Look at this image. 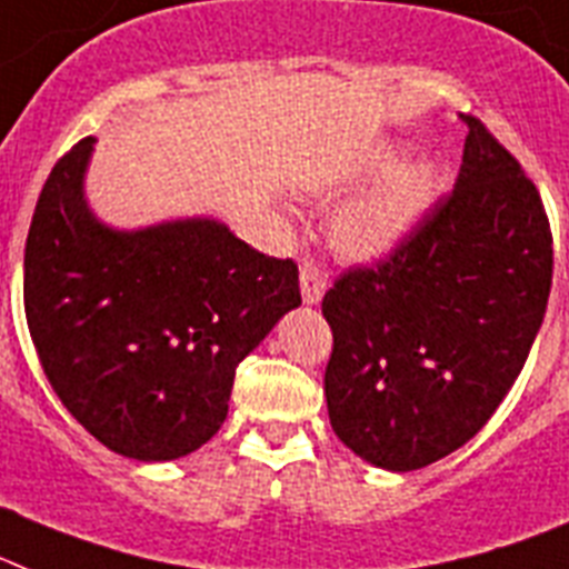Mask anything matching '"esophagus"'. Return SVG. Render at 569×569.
<instances>
[{
  "mask_svg": "<svg viewBox=\"0 0 569 569\" xmlns=\"http://www.w3.org/2000/svg\"><path fill=\"white\" fill-rule=\"evenodd\" d=\"M323 292H327V271L312 260L300 262V295H303V303H309V307L321 303Z\"/></svg>",
  "mask_w": 569,
  "mask_h": 569,
  "instance_id": "34e87169",
  "label": "esophagus"
}]
</instances>
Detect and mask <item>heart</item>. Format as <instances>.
Returning a JSON list of instances; mask_svg holds the SVG:
<instances>
[{
    "label": "heart",
    "instance_id": "heart-1",
    "mask_svg": "<svg viewBox=\"0 0 569 569\" xmlns=\"http://www.w3.org/2000/svg\"><path fill=\"white\" fill-rule=\"evenodd\" d=\"M405 160L399 144L370 150L358 181H376L373 188L343 202L329 219V242L352 262H379L393 257L422 228L442 193V164L431 156Z\"/></svg>",
    "mask_w": 569,
    "mask_h": 569
}]
</instances>
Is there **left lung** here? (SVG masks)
Masks as SVG:
<instances>
[{
	"label": "left lung",
	"mask_w": 569,
	"mask_h": 569,
	"mask_svg": "<svg viewBox=\"0 0 569 569\" xmlns=\"http://www.w3.org/2000/svg\"><path fill=\"white\" fill-rule=\"evenodd\" d=\"M469 127L455 190L408 246L323 295V393L343 446L388 471L425 469L475 437L518 379L552 286L536 184Z\"/></svg>",
	"instance_id": "obj_1"
}]
</instances>
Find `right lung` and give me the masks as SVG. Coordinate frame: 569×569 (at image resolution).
I'll list each match as a JSON object with an SVG mask.
<instances>
[{
  "label": "right lung",
  "mask_w": 569,
  "mask_h": 569,
  "mask_svg": "<svg viewBox=\"0 0 569 569\" xmlns=\"http://www.w3.org/2000/svg\"><path fill=\"white\" fill-rule=\"evenodd\" d=\"M94 138L57 161L26 242V318L71 417L141 462L222 428L237 365L300 307L298 266L213 217L112 228L86 199Z\"/></svg>",
  "instance_id": "right-lung-1"
}]
</instances>
